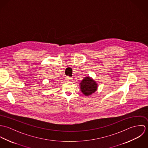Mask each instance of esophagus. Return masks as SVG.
<instances>
[{"label":"esophagus","mask_w":148,"mask_h":148,"mask_svg":"<svg viewBox=\"0 0 148 148\" xmlns=\"http://www.w3.org/2000/svg\"><path fill=\"white\" fill-rule=\"evenodd\" d=\"M65 79H66V80H68V81H70V80H71L72 79L71 77H70L66 76V77H65Z\"/></svg>","instance_id":"obj_1"}]
</instances>
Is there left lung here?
<instances>
[{
    "label": "left lung",
    "mask_w": 148,
    "mask_h": 148,
    "mask_svg": "<svg viewBox=\"0 0 148 148\" xmlns=\"http://www.w3.org/2000/svg\"><path fill=\"white\" fill-rule=\"evenodd\" d=\"M80 89L82 93L86 96H88L94 93L98 88V85L92 77L89 76L85 77L80 83Z\"/></svg>",
    "instance_id": "obj_1"
}]
</instances>
